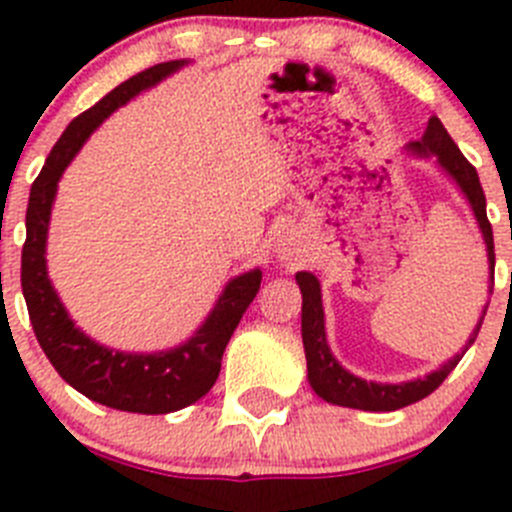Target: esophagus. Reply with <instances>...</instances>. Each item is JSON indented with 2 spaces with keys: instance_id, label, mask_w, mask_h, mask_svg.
Segmentation results:
<instances>
[{
  "instance_id": "esophagus-1",
  "label": "esophagus",
  "mask_w": 512,
  "mask_h": 512,
  "mask_svg": "<svg viewBox=\"0 0 512 512\" xmlns=\"http://www.w3.org/2000/svg\"><path fill=\"white\" fill-rule=\"evenodd\" d=\"M280 257H283V260H288V252H285V250H280Z\"/></svg>"
}]
</instances>
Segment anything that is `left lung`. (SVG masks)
I'll return each instance as SVG.
<instances>
[{
  "label": "left lung",
  "instance_id": "8db88e82",
  "mask_svg": "<svg viewBox=\"0 0 512 512\" xmlns=\"http://www.w3.org/2000/svg\"><path fill=\"white\" fill-rule=\"evenodd\" d=\"M408 150L416 155H436V163L446 170L451 176V181L457 183L459 191L467 196L469 206H472L474 216H477V224L482 229V237H485L487 245V260H490V273H495V242H492V224L487 222V204H485V191L480 186V176L474 165L469 163L462 155L454 140L449 137V132L444 130L439 117L428 119V127L423 132V137L418 142H411ZM298 285H301L303 296V308H301V334H303V349H306V362H308V382L311 388L316 390L319 398H324L326 403L344 405V408H357V411H398L405 405L418 403L426 395L434 393L441 382L449 377V372L459 365V359L464 357L457 354L454 359L444 362L439 370H434L431 375L418 377L411 382H367L362 377L352 375V372L344 370L336 357L331 354L329 344H326V329H324V306H321V285L316 280V275L311 273H298L296 275ZM495 283V280H492ZM492 293V290H490ZM485 311H482L480 321H477V329L469 336L467 347L469 349L480 334V326L485 321Z\"/></svg>",
  "mask_w": 512,
  "mask_h": 512
}]
</instances>
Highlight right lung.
<instances>
[{"mask_svg": "<svg viewBox=\"0 0 512 512\" xmlns=\"http://www.w3.org/2000/svg\"><path fill=\"white\" fill-rule=\"evenodd\" d=\"M181 66H186V61H168L145 68L68 124L30 188V204H27L25 216L27 237L22 245V296H25L27 313H30L32 331L38 336L50 365L71 388L84 393L89 400H96L107 408H117V411L147 413V416L181 411L214 388L219 370H222L224 349H227L242 313L257 296L262 273L250 270V273L229 280L214 311L209 313V319L186 344L168 349V352L130 354L101 347L73 326L61 298L48 280L45 242H48L50 209H53L58 181L68 163L89 140L91 132L114 109L127 104L140 91L163 81Z\"/></svg>", "mask_w": 512, "mask_h": 512, "instance_id": "add662e5", "label": "right lung"}]
</instances>
